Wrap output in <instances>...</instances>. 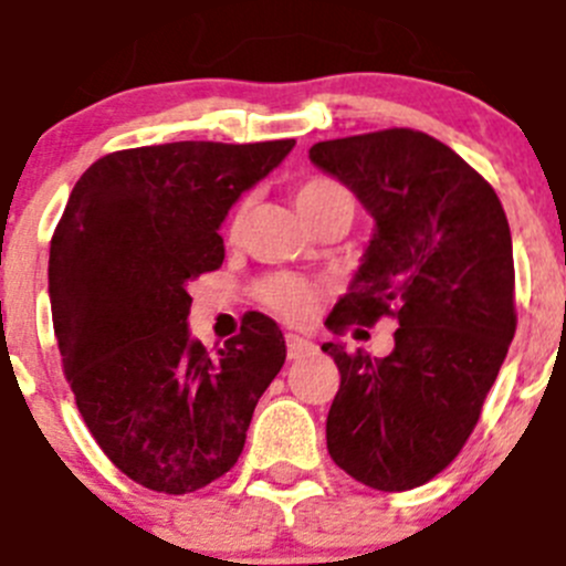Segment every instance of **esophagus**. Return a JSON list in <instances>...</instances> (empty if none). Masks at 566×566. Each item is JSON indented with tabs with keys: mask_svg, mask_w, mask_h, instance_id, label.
I'll use <instances>...</instances> for the list:
<instances>
[{
	"mask_svg": "<svg viewBox=\"0 0 566 566\" xmlns=\"http://www.w3.org/2000/svg\"><path fill=\"white\" fill-rule=\"evenodd\" d=\"M315 350V343H310L306 337H298V334H287V356L290 359H301V356L312 354Z\"/></svg>",
	"mask_w": 566,
	"mask_h": 566,
	"instance_id": "esophagus-1",
	"label": "esophagus"
}]
</instances>
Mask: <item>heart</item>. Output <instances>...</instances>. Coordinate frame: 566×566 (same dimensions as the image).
Listing matches in <instances>:
<instances>
[{
	"label": "heart",
	"mask_w": 566,
	"mask_h": 566,
	"mask_svg": "<svg viewBox=\"0 0 566 566\" xmlns=\"http://www.w3.org/2000/svg\"><path fill=\"white\" fill-rule=\"evenodd\" d=\"M334 193H343V188H337L334 182H326V179H310V182L301 185L298 193H295V205L298 207L315 205V201L326 199V196H334ZM238 227H240V216L232 221V232H238ZM260 295L273 312H279V315L287 317V321H306V317L315 312V304H317L315 287L306 284L304 279H295V276H271L268 282H262Z\"/></svg>",
	"instance_id": "1"
}]
</instances>
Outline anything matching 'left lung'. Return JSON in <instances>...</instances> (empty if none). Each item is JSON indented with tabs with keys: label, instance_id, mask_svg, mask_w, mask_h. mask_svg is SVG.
<instances>
[{
	"label": "left lung",
	"instance_id": "1",
	"mask_svg": "<svg viewBox=\"0 0 566 566\" xmlns=\"http://www.w3.org/2000/svg\"><path fill=\"white\" fill-rule=\"evenodd\" d=\"M310 160L373 218L326 326L398 321L384 359L323 343L339 367L328 453L373 490H415L462 451L514 339L506 212L495 190L426 132L339 137L312 146Z\"/></svg>",
	"mask_w": 566,
	"mask_h": 566
}]
</instances>
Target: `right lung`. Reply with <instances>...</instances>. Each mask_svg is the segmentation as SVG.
<instances>
[{
	"label": "right lung",
	"instance_id": "add662e5",
	"mask_svg": "<svg viewBox=\"0 0 566 566\" xmlns=\"http://www.w3.org/2000/svg\"><path fill=\"white\" fill-rule=\"evenodd\" d=\"M295 140L115 151L74 185L49 249L63 373L109 462L185 495L234 468L256 400L282 370V328L260 312L216 356L190 334V282L223 262L218 234Z\"/></svg>",
	"mask_w": 566,
	"mask_h": 566
}]
</instances>
